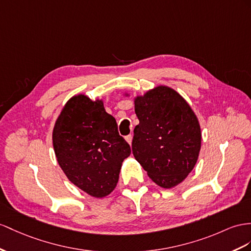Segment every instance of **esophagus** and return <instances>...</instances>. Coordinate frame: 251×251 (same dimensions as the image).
<instances>
[{
    "instance_id": "1",
    "label": "esophagus",
    "mask_w": 251,
    "mask_h": 251,
    "mask_svg": "<svg viewBox=\"0 0 251 251\" xmlns=\"http://www.w3.org/2000/svg\"><path fill=\"white\" fill-rule=\"evenodd\" d=\"M125 140L128 142V144L131 145V142H132V134H128V136L125 137Z\"/></svg>"
}]
</instances>
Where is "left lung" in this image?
I'll use <instances>...</instances> for the list:
<instances>
[{
    "label": "left lung",
    "mask_w": 251,
    "mask_h": 251,
    "mask_svg": "<svg viewBox=\"0 0 251 251\" xmlns=\"http://www.w3.org/2000/svg\"><path fill=\"white\" fill-rule=\"evenodd\" d=\"M139 124L134 127L132 153L159 187L171 189L194 169L201 131L194 111L174 89L158 86L134 99Z\"/></svg>",
    "instance_id": "1"
}]
</instances>
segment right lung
I'll return each instance as SVG.
<instances>
[{
    "mask_svg": "<svg viewBox=\"0 0 251 251\" xmlns=\"http://www.w3.org/2000/svg\"><path fill=\"white\" fill-rule=\"evenodd\" d=\"M57 161L69 180L87 194L101 198L117 187L130 146L118 131L117 121L101 100L85 94L71 98L53 129Z\"/></svg>",
    "mask_w": 251,
    "mask_h": 251,
    "instance_id": "right-lung-1",
    "label": "right lung"
}]
</instances>
